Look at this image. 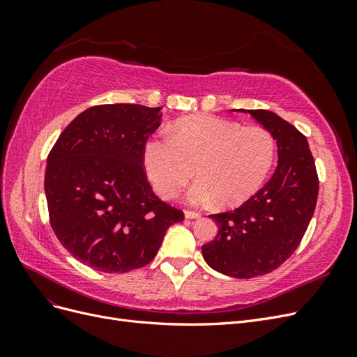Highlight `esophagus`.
Masks as SVG:
<instances>
[{"instance_id": "34e87169", "label": "esophagus", "mask_w": 357, "mask_h": 357, "mask_svg": "<svg viewBox=\"0 0 357 357\" xmlns=\"http://www.w3.org/2000/svg\"><path fill=\"white\" fill-rule=\"evenodd\" d=\"M185 218H186V219H199L201 214L197 213V211H189V210H186V211H185Z\"/></svg>"}]
</instances>
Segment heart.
<instances>
[{
	"label": "heart",
	"instance_id": "b5f03b06",
	"mask_svg": "<svg viewBox=\"0 0 357 357\" xmlns=\"http://www.w3.org/2000/svg\"><path fill=\"white\" fill-rule=\"evenodd\" d=\"M275 150V138L264 126L198 114L178 119L171 135L149 138L143 165L162 198H176L195 168L199 180L188 192L189 204L208 205L218 199L223 207H235L262 186Z\"/></svg>",
	"mask_w": 357,
	"mask_h": 357
}]
</instances>
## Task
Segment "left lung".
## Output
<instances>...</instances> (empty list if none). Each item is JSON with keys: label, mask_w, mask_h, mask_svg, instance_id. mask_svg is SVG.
<instances>
[{"label": "left lung", "mask_w": 357, "mask_h": 357, "mask_svg": "<svg viewBox=\"0 0 357 357\" xmlns=\"http://www.w3.org/2000/svg\"><path fill=\"white\" fill-rule=\"evenodd\" d=\"M248 113L277 142L278 164L273 177L241 207L210 214L218 236L202 245L213 269L234 278H253L274 271L291 256L314 214L319 177L307 137L278 114Z\"/></svg>", "instance_id": "left-lung-1"}]
</instances>
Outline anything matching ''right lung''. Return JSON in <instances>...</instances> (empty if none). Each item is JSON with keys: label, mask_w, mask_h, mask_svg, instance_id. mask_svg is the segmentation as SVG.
<instances>
[{"label": "right lung", "mask_w": 357, "mask_h": 357, "mask_svg": "<svg viewBox=\"0 0 357 357\" xmlns=\"http://www.w3.org/2000/svg\"><path fill=\"white\" fill-rule=\"evenodd\" d=\"M162 107L95 105L63 129L45 177L49 219L59 243L101 273L152 262L181 210L160 201L147 181L143 147Z\"/></svg>", "instance_id": "obj_1"}]
</instances>
